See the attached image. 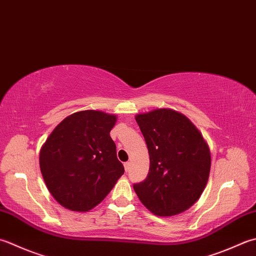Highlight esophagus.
<instances>
[{
  "label": "esophagus",
  "instance_id": "obj_1",
  "mask_svg": "<svg viewBox=\"0 0 256 256\" xmlns=\"http://www.w3.org/2000/svg\"><path fill=\"white\" fill-rule=\"evenodd\" d=\"M130 164H131L130 162H125L124 163V168H125V171H126V172L130 170Z\"/></svg>",
  "mask_w": 256,
  "mask_h": 256
}]
</instances>
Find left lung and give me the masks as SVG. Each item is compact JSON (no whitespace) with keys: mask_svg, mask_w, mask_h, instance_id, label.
I'll use <instances>...</instances> for the list:
<instances>
[{"mask_svg":"<svg viewBox=\"0 0 256 256\" xmlns=\"http://www.w3.org/2000/svg\"><path fill=\"white\" fill-rule=\"evenodd\" d=\"M135 120L150 154V170L134 191L148 211L173 216L186 211L206 186L211 153L198 128L171 108L138 113Z\"/></svg>","mask_w":256,"mask_h":256,"instance_id":"8db88e82","label":"left lung"}]
</instances>
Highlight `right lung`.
<instances>
[{
  "label": "right lung",
  "instance_id": "obj_1",
  "mask_svg": "<svg viewBox=\"0 0 256 256\" xmlns=\"http://www.w3.org/2000/svg\"><path fill=\"white\" fill-rule=\"evenodd\" d=\"M116 115L75 112L65 118L40 151V168L52 196L75 212L101 203L124 173L110 132Z\"/></svg>",
  "mask_w": 256,
  "mask_h": 256
}]
</instances>
